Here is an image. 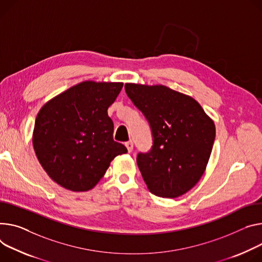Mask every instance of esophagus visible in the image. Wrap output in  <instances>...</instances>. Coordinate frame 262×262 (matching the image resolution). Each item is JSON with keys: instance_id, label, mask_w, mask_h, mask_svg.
I'll use <instances>...</instances> for the list:
<instances>
[{"instance_id": "1", "label": "esophagus", "mask_w": 262, "mask_h": 262, "mask_svg": "<svg viewBox=\"0 0 262 262\" xmlns=\"http://www.w3.org/2000/svg\"><path fill=\"white\" fill-rule=\"evenodd\" d=\"M125 146H126V148H127V151L128 152H132L133 151V148H134V143L132 141H128V142H126L125 143Z\"/></svg>"}]
</instances>
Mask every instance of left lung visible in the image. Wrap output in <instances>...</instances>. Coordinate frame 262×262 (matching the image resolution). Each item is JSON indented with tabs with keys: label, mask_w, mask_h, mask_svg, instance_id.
<instances>
[{
	"label": "left lung",
	"mask_w": 262,
	"mask_h": 262,
	"mask_svg": "<svg viewBox=\"0 0 262 262\" xmlns=\"http://www.w3.org/2000/svg\"><path fill=\"white\" fill-rule=\"evenodd\" d=\"M125 92L152 134V147L137 164L149 191L178 198L205 172L215 140V125L192 97L165 85L126 83Z\"/></svg>",
	"instance_id": "obj_1"
}]
</instances>
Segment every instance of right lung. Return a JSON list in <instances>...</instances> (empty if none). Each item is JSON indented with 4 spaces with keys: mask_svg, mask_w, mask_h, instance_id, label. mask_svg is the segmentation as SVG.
<instances>
[{
    "mask_svg": "<svg viewBox=\"0 0 262 262\" xmlns=\"http://www.w3.org/2000/svg\"><path fill=\"white\" fill-rule=\"evenodd\" d=\"M122 86V82L83 81L38 112L34 151L45 171L61 187L88 191L117 156L127 152L123 144L114 141V123L107 115Z\"/></svg>",
    "mask_w": 262,
    "mask_h": 262,
    "instance_id": "1",
    "label": "right lung"
}]
</instances>
